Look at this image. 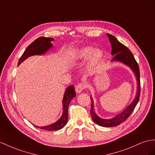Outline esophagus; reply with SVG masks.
Listing matches in <instances>:
<instances>
[{"mask_svg":"<svg viewBox=\"0 0 155 155\" xmlns=\"http://www.w3.org/2000/svg\"><path fill=\"white\" fill-rule=\"evenodd\" d=\"M85 86L86 85L84 83H79V84H78L76 86V88H75V90H76V92L78 94L81 93L82 91L85 88Z\"/></svg>","mask_w":155,"mask_h":155,"instance_id":"1","label":"esophagus"}]
</instances>
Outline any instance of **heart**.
Instances as JSON below:
<instances>
[{
	"mask_svg": "<svg viewBox=\"0 0 155 155\" xmlns=\"http://www.w3.org/2000/svg\"><path fill=\"white\" fill-rule=\"evenodd\" d=\"M104 58V53L100 49H95L92 46L81 48L74 53V58L78 61H84L88 59L87 68L91 70L98 65Z\"/></svg>",
	"mask_w": 155,
	"mask_h": 155,
	"instance_id": "b5f03b06",
	"label": "heart"
}]
</instances>
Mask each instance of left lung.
Returning <instances> with one entry per match:
<instances>
[{
  "label": "left lung",
  "instance_id": "8db88e82",
  "mask_svg": "<svg viewBox=\"0 0 155 155\" xmlns=\"http://www.w3.org/2000/svg\"><path fill=\"white\" fill-rule=\"evenodd\" d=\"M107 35L109 42L112 47L111 55L114 56L112 59L111 62L118 61L129 67L130 69L134 73L136 81L137 82V92L136 94V97L134 99L132 102H131V104L127 106V107L123 111L117 114L116 116H114L112 118H102L95 113L94 100L92 96H90L91 101H92L90 113L93 121L100 126L114 127L120 124L122 122L125 121L129 117L130 114H132L136 105L137 104L140 96V73L137 63L136 62L131 51L126 46L119 42L115 37L109 33L107 34Z\"/></svg>",
  "mask_w": 155,
  "mask_h": 155
}]
</instances>
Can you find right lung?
Returning a JSON list of instances; mask_svg holds the SVG:
<instances>
[{"label":"right lung","instance_id":"1","mask_svg":"<svg viewBox=\"0 0 155 155\" xmlns=\"http://www.w3.org/2000/svg\"><path fill=\"white\" fill-rule=\"evenodd\" d=\"M53 38H46V37H39L35 40L31 45L27 48L24 52L22 54L21 58H19L18 65H19L22 62L24 61L26 59L29 57L33 56V55H42L46 54L48 51L53 47L51 41H54ZM76 96V93L74 91V87L71 85L67 87L65 92L63 95L62 105H63V113L61 117L59 118L56 122L52 123L50 125L45 126H37L34 125L37 128L40 129L46 130L48 131L59 130L64 127L68 118V108L69 103L73 97Z\"/></svg>","mask_w":155,"mask_h":155}]
</instances>
